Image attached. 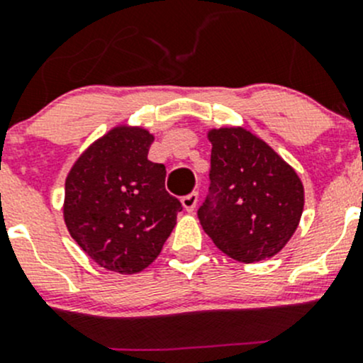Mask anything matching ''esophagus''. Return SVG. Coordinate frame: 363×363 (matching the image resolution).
<instances>
[{"label": "esophagus", "instance_id": "obj_1", "mask_svg": "<svg viewBox=\"0 0 363 363\" xmlns=\"http://www.w3.org/2000/svg\"><path fill=\"white\" fill-rule=\"evenodd\" d=\"M196 203H199V193H196V191H193V193H189V195L182 196V205H184V208L188 212L195 211Z\"/></svg>", "mask_w": 363, "mask_h": 363}]
</instances>
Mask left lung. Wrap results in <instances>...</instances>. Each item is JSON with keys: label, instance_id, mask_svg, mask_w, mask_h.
<instances>
[{"label": "left lung", "instance_id": "left-lung-1", "mask_svg": "<svg viewBox=\"0 0 363 363\" xmlns=\"http://www.w3.org/2000/svg\"><path fill=\"white\" fill-rule=\"evenodd\" d=\"M208 195L199 219L212 242L242 263L277 255L298 226L303 186L294 168L244 128L208 131Z\"/></svg>", "mask_w": 363, "mask_h": 363}]
</instances>
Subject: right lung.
Segmentation results:
<instances>
[{
    "label": "right lung",
    "mask_w": 363,
    "mask_h": 363,
    "mask_svg": "<svg viewBox=\"0 0 363 363\" xmlns=\"http://www.w3.org/2000/svg\"><path fill=\"white\" fill-rule=\"evenodd\" d=\"M152 137L117 126L82 152L65 184L69 235L100 267L135 274L163 250L182 205L164 189V164L147 160Z\"/></svg>",
    "instance_id": "right-lung-1"
}]
</instances>
